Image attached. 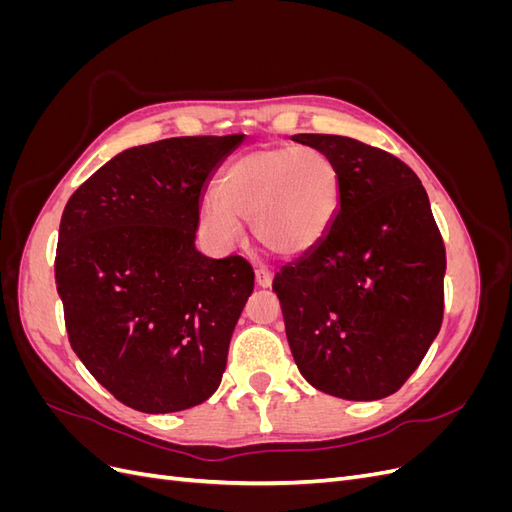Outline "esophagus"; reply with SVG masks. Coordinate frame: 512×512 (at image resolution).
<instances>
[{"label":"esophagus","instance_id":"obj_1","mask_svg":"<svg viewBox=\"0 0 512 512\" xmlns=\"http://www.w3.org/2000/svg\"><path fill=\"white\" fill-rule=\"evenodd\" d=\"M256 284L260 288H271V284H273V271L269 267L258 265L256 267Z\"/></svg>","mask_w":512,"mask_h":512}]
</instances>
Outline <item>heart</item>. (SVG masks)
I'll return each mask as SVG.
<instances>
[{
	"label": "heart",
	"instance_id": "heart-1",
	"mask_svg": "<svg viewBox=\"0 0 512 512\" xmlns=\"http://www.w3.org/2000/svg\"><path fill=\"white\" fill-rule=\"evenodd\" d=\"M342 200V173L316 147H260L232 162L220 179V198L205 196L200 224L220 247L241 239L252 222L260 247L275 256H301L327 237Z\"/></svg>",
	"mask_w": 512,
	"mask_h": 512
}]
</instances>
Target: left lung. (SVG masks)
I'll return each instance as SVG.
<instances>
[{
	"label": "left lung",
	"instance_id": "8db88e82",
	"mask_svg": "<svg viewBox=\"0 0 512 512\" xmlns=\"http://www.w3.org/2000/svg\"><path fill=\"white\" fill-rule=\"evenodd\" d=\"M342 173L335 222L273 277L286 337L314 389L374 401L401 389L442 327L446 252L414 170L335 134H294Z\"/></svg>",
	"mask_w": 512,
	"mask_h": 512
}]
</instances>
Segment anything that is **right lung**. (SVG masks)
I'll return each mask as SVG.
<instances>
[{"instance_id": "1", "label": "right lung", "mask_w": 512, "mask_h": 512, "mask_svg": "<svg viewBox=\"0 0 512 512\" xmlns=\"http://www.w3.org/2000/svg\"><path fill=\"white\" fill-rule=\"evenodd\" d=\"M243 134L117 153L61 215L55 282L70 346L104 389L147 414L188 410L222 382L254 271L196 250L200 200Z\"/></svg>"}]
</instances>
